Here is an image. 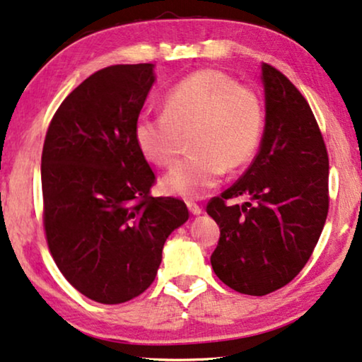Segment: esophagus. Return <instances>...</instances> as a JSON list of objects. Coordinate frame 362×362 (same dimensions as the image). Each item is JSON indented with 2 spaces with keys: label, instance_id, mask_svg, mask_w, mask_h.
<instances>
[{
  "label": "esophagus",
  "instance_id": "1",
  "mask_svg": "<svg viewBox=\"0 0 362 362\" xmlns=\"http://www.w3.org/2000/svg\"><path fill=\"white\" fill-rule=\"evenodd\" d=\"M187 209H189V212L192 216H199V214H202V209L199 206L196 204V202H187Z\"/></svg>",
  "mask_w": 362,
  "mask_h": 362
}]
</instances>
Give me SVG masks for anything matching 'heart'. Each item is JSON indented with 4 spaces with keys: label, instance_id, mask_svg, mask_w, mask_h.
Wrapping results in <instances>:
<instances>
[{
    "label": "heart",
    "instance_id": "obj_1",
    "mask_svg": "<svg viewBox=\"0 0 362 362\" xmlns=\"http://www.w3.org/2000/svg\"><path fill=\"white\" fill-rule=\"evenodd\" d=\"M264 130V108L250 88L214 69H201L165 97V113H141L133 127L138 150L153 165L175 163L182 138L192 153L161 177L168 196L197 199L219 185L227 170L252 160Z\"/></svg>",
    "mask_w": 362,
    "mask_h": 362
}]
</instances>
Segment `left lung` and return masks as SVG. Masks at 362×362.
Segmentation results:
<instances>
[{
  "instance_id": "8db88e82",
  "label": "left lung",
  "mask_w": 362,
  "mask_h": 362,
  "mask_svg": "<svg viewBox=\"0 0 362 362\" xmlns=\"http://www.w3.org/2000/svg\"><path fill=\"white\" fill-rule=\"evenodd\" d=\"M265 128L255 160L207 204L221 237L214 274L239 293L262 296L295 279L313 254L328 216V153L313 112L293 83L262 64ZM250 203L227 206L232 197Z\"/></svg>"
}]
</instances>
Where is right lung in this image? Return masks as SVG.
Returning <instances> with one entry per match:
<instances>
[{"label": "right lung", "mask_w": 362, "mask_h": 362, "mask_svg": "<svg viewBox=\"0 0 362 362\" xmlns=\"http://www.w3.org/2000/svg\"><path fill=\"white\" fill-rule=\"evenodd\" d=\"M156 81L155 64L92 74L57 108L42 148L44 229L54 262L74 288L118 305L155 280L163 245L189 217L155 182L133 127Z\"/></svg>", "instance_id": "add662e5"}]
</instances>
